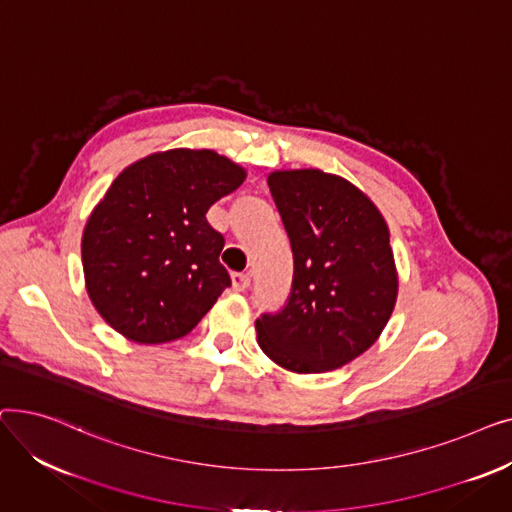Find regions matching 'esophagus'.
I'll return each instance as SVG.
<instances>
[{
	"instance_id": "34e87169",
	"label": "esophagus",
	"mask_w": 512,
	"mask_h": 512,
	"mask_svg": "<svg viewBox=\"0 0 512 512\" xmlns=\"http://www.w3.org/2000/svg\"><path fill=\"white\" fill-rule=\"evenodd\" d=\"M232 286H234V290H238V292H242V290H247L249 286H251V276L249 274H232Z\"/></svg>"
}]
</instances>
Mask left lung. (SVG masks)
<instances>
[{"label": "left lung", "mask_w": 512, "mask_h": 512, "mask_svg": "<svg viewBox=\"0 0 512 512\" xmlns=\"http://www.w3.org/2000/svg\"><path fill=\"white\" fill-rule=\"evenodd\" d=\"M294 255L286 307L255 321L261 351L292 373L351 363L380 338L398 297L390 230L375 203L315 168L267 176Z\"/></svg>", "instance_id": "left-lung-1"}]
</instances>
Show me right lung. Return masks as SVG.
Listing matches in <instances>:
<instances>
[{"mask_svg":"<svg viewBox=\"0 0 512 512\" xmlns=\"http://www.w3.org/2000/svg\"><path fill=\"white\" fill-rule=\"evenodd\" d=\"M247 170L211 149H168L124 168L80 240L87 294L124 338L161 344L191 332L230 286L224 236L207 209Z\"/></svg>","mask_w":512,"mask_h":512,"instance_id":"right-lung-1","label":"right lung"}]
</instances>
